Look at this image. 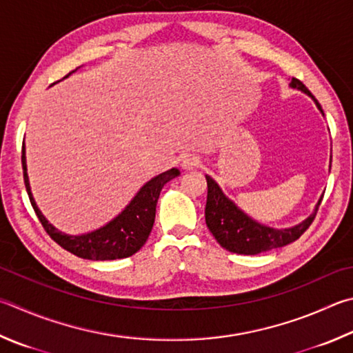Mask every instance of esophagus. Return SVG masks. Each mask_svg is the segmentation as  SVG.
I'll return each mask as SVG.
<instances>
[{"mask_svg": "<svg viewBox=\"0 0 353 353\" xmlns=\"http://www.w3.org/2000/svg\"><path fill=\"white\" fill-rule=\"evenodd\" d=\"M199 163H201V160H199L197 156H187L182 159V170L185 171H190V170H194L196 166H199Z\"/></svg>", "mask_w": 353, "mask_h": 353, "instance_id": "34e87169", "label": "esophagus"}]
</instances>
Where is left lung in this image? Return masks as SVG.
Listing matches in <instances>:
<instances>
[{
    "label": "left lung",
    "mask_w": 353,
    "mask_h": 353,
    "mask_svg": "<svg viewBox=\"0 0 353 353\" xmlns=\"http://www.w3.org/2000/svg\"><path fill=\"white\" fill-rule=\"evenodd\" d=\"M288 86L309 95L315 101L319 112L324 115L321 105L310 94L309 89L303 85V81L292 79ZM205 179H207L208 185L207 205H205L207 227L221 247L238 254H259L294 242L310 227V223L316 216L319 203L323 201V197L319 199L313 213L309 217H305L303 222L287 228H273L254 221L253 217L243 213L232 199L223 194L222 188L216 181H213L210 176H205Z\"/></svg>",
    "instance_id": "left-lung-1"
}]
</instances>
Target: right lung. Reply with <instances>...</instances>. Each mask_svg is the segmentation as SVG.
<instances>
[{
  "label": "right lung",
  "mask_w": 353,
  "mask_h": 353,
  "mask_svg": "<svg viewBox=\"0 0 353 353\" xmlns=\"http://www.w3.org/2000/svg\"><path fill=\"white\" fill-rule=\"evenodd\" d=\"M80 68L81 66L74 69L72 72H69L65 79L77 72ZM21 162L26 190H28L32 207H34L38 219H40L41 225L46 230V233L59 243L60 247L68 250V252L79 256V258L91 261L123 259L128 258V256L137 253L139 250L143 247L146 239H148L152 225H154L156 205L159 201L160 191H162L165 183H168L172 179L181 174V171L177 168H171L165 172H160V174L154 176L151 181L146 182L143 187L137 191L136 196L131 199V202L128 203L114 219L105 223L103 227L81 234H68L60 232L59 228H55L52 223L44 217L40 208H38L29 183L24 142Z\"/></svg>",
  "instance_id": "add662e5"
}]
</instances>
